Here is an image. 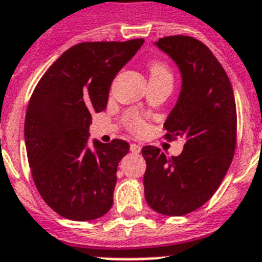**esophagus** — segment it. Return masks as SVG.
Here are the masks:
<instances>
[{
	"label": "esophagus",
	"mask_w": 262,
	"mask_h": 262,
	"mask_svg": "<svg viewBox=\"0 0 262 262\" xmlns=\"http://www.w3.org/2000/svg\"><path fill=\"white\" fill-rule=\"evenodd\" d=\"M140 150H141V145H138V144H130V152L140 153Z\"/></svg>",
	"instance_id": "esophagus-1"
}]
</instances>
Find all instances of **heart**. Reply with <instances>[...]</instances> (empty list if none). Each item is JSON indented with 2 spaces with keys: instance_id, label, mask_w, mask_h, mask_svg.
I'll use <instances>...</instances> for the list:
<instances>
[{
  "instance_id": "heart-1",
  "label": "heart",
  "mask_w": 262,
  "mask_h": 262,
  "mask_svg": "<svg viewBox=\"0 0 262 262\" xmlns=\"http://www.w3.org/2000/svg\"><path fill=\"white\" fill-rule=\"evenodd\" d=\"M149 74L150 80H167V82L171 83L173 80L171 67L163 59H155V60L150 61ZM125 124L129 127V130L133 132V133H137V135L145 132L146 129L145 121L142 120L140 116H137L136 113H127L125 116Z\"/></svg>"
}]
</instances>
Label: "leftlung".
Instances as JSON below:
<instances>
[{
  "mask_svg": "<svg viewBox=\"0 0 262 262\" xmlns=\"http://www.w3.org/2000/svg\"><path fill=\"white\" fill-rule=\"evenodd\" d=\"M156 46L182 72V91L165 121L164 137L183 138L184 149L168 157L157 146H144V190L155 211L180 216L202 207L221 186L237 145V109L226 71L203 42L176 35Z\"/></svg>",
  "mask_w": 262,
  "mask_h": 262,
  "instance_id": "8db88e82",
  "label": "left lung"
}]
</instances>
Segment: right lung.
Wrapping results in <instances>:
<instances>
[{
	"label": "right lung",
	"instance_id": "1",
	"mask_svg": "<svg viewBox=\"0 0 262 262\" xmlns=\"http://www.w3.org/2000/svg\"><path fill=\"white\" fill-rule=\"evenodd\" d=\"M144 39L87 41L71 47L36 84L25 114L28 161L35 186L59 215L91 221L113 206L124 140L87 146L91 114L106 109L117 72Z\"/></svg>",
	"mask_w": 262,
	"mask_h": 262
}]
</instances>
